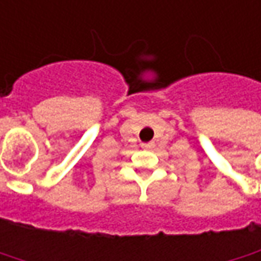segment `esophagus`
<instances>
[{"label":"esophagus","instance_id":"obj_1","mask_svg":"<svg viewBox=\"0 0 261 261\" xmlns=\"http://www.w3.org/2000/svg\"><path fill=\"white\" fill-rule=\"evenodd\" d=\"M141 147L144 148V150H150V148L154 147V144H153V143H143V144H141Z\"/></svg>","mask_w":261,"mask_h":261}]
</instances>
